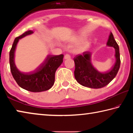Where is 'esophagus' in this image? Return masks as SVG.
<instances>
[{
  "label": "esophagus",
  "instance_id": "esophagus-1",
  "mask_svg": "<svg viewBox=\"0 0 133 133\" xmlns=\"http://www.w3.org/2000/svg\"><path fill=\"white\" fill-rule=\"evenodd\" d=\"M64 59H68V58H70V56L69 55H68V54H66V55L64 56Z\"/></svg>",
  "mask_w": 133,
  "mask_h": 133
}]
</instances>
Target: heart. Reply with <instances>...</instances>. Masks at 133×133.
Listing matches in <instances>:
<instances>
[{"mask_svg": "<svg viewBox=\"0 0 133 133\" xmlns=\"http://www.w3.org/2000/svg\"><path fill=\"white\" fill-rule=\"evenodd\" d=\"M84 36L76 35L72 37L69 43L71 44H76L73 49V51L76 54H81L86 51L90 47V42L87 40H83Z\"/></svg>", "mask_w": 133, "mask_h": 133, "instance_id": "heart-1", "label": "heart"}]
</instances>
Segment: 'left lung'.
<instances>
[{"mask_svg": "<svg viewBox=\"0 0 133 133\" xmlns=\"http://www.w3.org/2000/svg\"><path fill=\"white\" fill-rule=\"evenodd\" d=\"M107 46L115 49L116 57L115 63L107 71L102 73L94 68L91 62V53L90 51H84L82 55H78L74 57L75 77L79 84L89 88L100 89L109 84L116 77L121 62L118 45L112 33H110Z\"/></svg>", "mask_w": 133, "mask_h": 133, "instance_id": "1", "label": "left lung"}]
</instances>
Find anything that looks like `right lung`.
Returning <instances> with one entry per match:
<instances>
[{
  "mask_svg": "<svg viewBox=\"0 0 133 133\" xmlns=\"http://www.w3.org/2000/svg\"><path fill=\"white\" fill-rule=\"evenodd\" d=\"M32 33V30L27 31L15 39L9 53L10 71L17 84L22 89L31 92H41L48 90L53 85L56 71L63 63L64 56L49 55L33 71L26 73L19 71L15 63V52L17 44L19 39Z\"/></svg>",
  "mask_w": 133,
  "mask_h": 133,
  "instance_id": "right-lung-1",
  "label": "right lung"
}]
</instances>
